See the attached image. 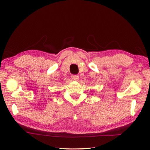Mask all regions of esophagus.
<instances>
[{
  "label": "esophagus",
  "instance_id": "obj_1",
  "mask_svg": "<svg viewBox=\"0 0 150 150\" xmlns=\"http://www.w3.org/2000/svg\"><path fill=\"white\" fill-rule=\"evenodd\" d=\"M71 78H72L73 80H74V81H78V79H79V76L77 75H73L71 76Z\"/></svg>",
  "mask_w": 150,
  "mask_h": 150
}]
</instances>
